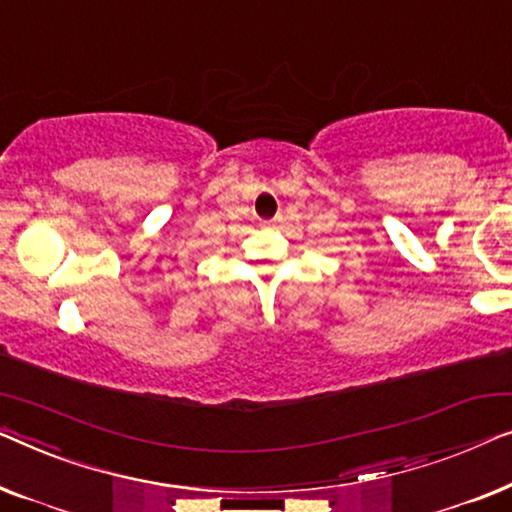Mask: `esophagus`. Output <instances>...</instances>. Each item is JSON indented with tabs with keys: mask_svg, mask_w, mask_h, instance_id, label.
Wrapping results in <instances>:
<instances>
[{
	"mask_svg": "<svg viewBox=\"0 0 512 512\" xmlns=\"http://www.w3.org/2000/svg\"><path fill=\"white\" fill-rule=\"evenodd\" d=\"M278 222H283V215H276V218H273V220H269V222H266V225H269V227H276V225H278Z\"/></svg>",
	"mask_w": 512,
	"mask_h": 512,
	"instance_id": "obj_1",
	"label": "esophagus"
}]
</instances>
